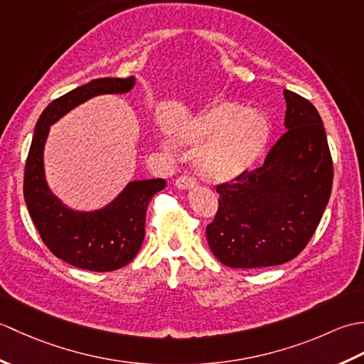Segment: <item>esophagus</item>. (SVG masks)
I'll list each match as a JSON object with an SVG mask.
<instances>
[{
    "mask_svg": "<svg viewBox=\"0 0 364 364\" xmlns=\"http://www.w3.org/2000/svg\"><path fill=\"white\" fill-rule=\"evenodd\" d=\"M196 184H197L196 178L191 176V175H181V176H178L176 181H175V186H176L178 189H191V188H194Z\"/></svg>",
    "mask_w": 364,
    "mask_h": 364,
    "instance_id": "esophagus-1",
    "label": "esophagus"
}]
</instances>
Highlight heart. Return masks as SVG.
Returning a JSON list of instances; mask_svg holds the SVG:
<instances>
[{
  "mask_svg": "<svg viewBox=\"0 0 364 364\" xmlns=\"http://www.w3.org/2000/svg\"><path fill=\"white\" fill-rule=\"evenodd\" d=\"M267 139L264 115L235 105H222L208 112L186 136L191 145L203 146L197 168L211 181H228L245 172L264 150Z\"/></svg>",
  "mask_w": 364,
  "mask_h": 364,
  "instance_id": "b5f03b06",
  "label": "heart"
}]
</instances>
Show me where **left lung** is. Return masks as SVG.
Here are the masks:
<instances>
[{
  "instance_id": "left-lung-1",
  "label": "left lung",
  "mask_w": 364,
  "mask_h": 364,
  "mask_svg": "<svg viewBox=\"0 0 364 364\" xmlns=\"http://www.w3.org/2000/svg\"><path fill=\"white\" fill-rule=\"evenodd\" d=\"M288 131L269 150L264 164L215 186L219 208L206 239L222 264L269 267L305 249L326 211L333 161L318 109L284 90Z\"/></svg>"
}]
</instances>
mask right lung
<instances>
[{"mask_svg":"<svg viewBox=\"0 0 364 364\" xmlns=\"http://www.w3.org/2000/svg\"><path fill=\"white\" fill-rule=\"evenodd\" d=\"M134 78H98L59 97L37 120L25 166L23 196L31 219L54 257L92 272H109L133 261L145 236V214L151 197L166 188L162 178L131 181L106 208L94 213L68 210L45 181L43 145L50 125L75 106L102 94H125Z\"/></svg>","mask_w":364,"mask_h":364,"instance_id":"add662e5","label":"right lung"}]
</instances>
